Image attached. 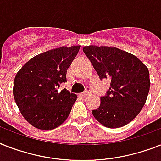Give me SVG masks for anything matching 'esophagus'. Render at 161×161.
<instances>
[{"label": "esophagus", "instance_id": "1", "mask_svg": "<svg viewBox=\"0 0 161 161\" xmlns=\"http://www.w3.org/2000/svg\"><path fill=\"white\" fill-rule=\"evenodd\" d=\"M90 93H91V91H90V90L88 89V88H87V89H86V91H85V92H83V93L81 94V96L83 97H85L88 96V95H89Z\"/></svg>", "mask_w": 161, "mask_h": 161}]
</instances>
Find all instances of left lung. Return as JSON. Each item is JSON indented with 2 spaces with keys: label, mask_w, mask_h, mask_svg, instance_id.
<instances>
[{
  "label": "left lung",
  "mask_w": 161,
  "mask_h": 161,
  "mask_svg": "<svg viewBox=\"0 0 161 161\" xmlns=\"http://www.w3.org/2000/svg\"><path fill=\"white\" fill-rule=\"evenodd\" d=\"M100 79H109L111 87L93 117L108 128L126 126L139 114L150 90L146 65L131 53L115 47L85 46L83 49Z\"/></svg>",
  "instance_id": "obj_1"
}]
</instances>
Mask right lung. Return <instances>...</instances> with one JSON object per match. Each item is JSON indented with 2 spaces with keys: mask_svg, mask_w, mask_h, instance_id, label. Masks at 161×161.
I'll return each mask as SVG.
<instances>
[{
  "mask_svg": "<svg viewBox=\"0 0 161 161\" xmlns=\"http://www.w3.org/2000/svg\"><path fill=\"white\" fill-rule=\"evenodd\" d=\"M80 46H63L40 53L30 59L15 75L13 95L20 113L40 130L58 127L69 117L78 98L66 88L67 69Z\"/></svg>",
  "mask_w": 161,
  "mask_h": 161,
  "instance_id": "1",
  "label": "right lung"
}]
</instances>
